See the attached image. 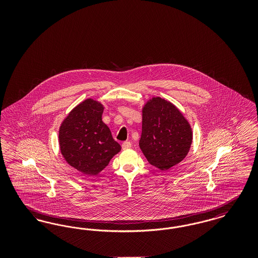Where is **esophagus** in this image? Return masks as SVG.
Listing matches in <instances>:
<instances>
[{
  "mask_svg": "<svg viewBox=\"0 0 258 258\" xmlns=\"http://www.w3.org/2000/svg\"><path fill=\"white\" fill-rule=\"evenodd\" d=\"M131 147H132V143H131L130 141H124V142H123V144H122V148H123V150L130 149Z\"/></svg>",
  "mask_w": 258,
  "mask_h": 258,
  "instance_id": "34e87169",
  "label": "esophagus"
}]
</instances>
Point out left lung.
Returning a JSON list of instances; mask_svg holds the SVG:
<instances>
[{"mask_svg":"<svg viewBox=\"0 0 258 258\" xmlns=\"http://www.w3.org/2000/svg\"><path fill=\"white\" fill-rule=\"evenodd\" d=\"M189 123L171 102L154 98L143 108L139 146L150 164L167 170L184 160L191 145Z\"/></svg>","mask_w":258,"mask_h":258,"instance_id":"1","label":"left lung"}]
</instances>
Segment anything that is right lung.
Segmentation results:
<instances>
[{"label": "right lung", "instance_id": "1", "mask_svg": "<svg viewBox=\"0 0 258 258\" xmlns=\"http://www.w3.org/2000/svg\"><path fill=\"white\" fill-rule=\"evenodd\" d=\"M102 112L100 103L88 98L69 114L60 127L61 155L69 164L87 175L102 171L121 150L101 120Z\"/></svg>", "mask_w": 258, "mask_h": 258}]
</instances>
